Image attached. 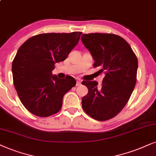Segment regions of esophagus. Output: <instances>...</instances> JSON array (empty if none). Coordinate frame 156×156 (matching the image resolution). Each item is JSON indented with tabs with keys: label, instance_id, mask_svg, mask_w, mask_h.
Here are the masks:
<instances>
[{
	"label": "esophagus",
	"instance_id": "1",
	"mask_svg": "<svg viewBox=\"0 0 156 156\" xmlns=\"http://www.w3.org/2000/svg\"><path fill=\"white\" fill-rule=\"evenodd\" d=\"M80 85H81V81H80V80H77V82H76V86H80Z\"/></svg>",
	"mask_w": 156,
	"mask_h": 156
}]
</instances>
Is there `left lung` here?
Instances as JSON below:
<instances>
[{"instance_id":"left-lung-1","label":"left lung","mask_w":156,"mask_h":156,"mask_svg":"<svg viewBox=\"0 0 156 156\" xmlns=\"http://www.w3.org/2000/svg\"><path fill=\"white\" fill-rule=\"evenodd\" d=\"M81 41L89 50L100 73L105 76L101 87L94 81L82 82L88 88L82 107L90 117L105 121L115 117L129 101L135 86L137 58L122 37L113 34H82Z\"/></svg>"}]
</instances>
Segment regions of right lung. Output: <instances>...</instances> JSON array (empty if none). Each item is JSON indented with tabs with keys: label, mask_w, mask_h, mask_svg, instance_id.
I'll list each match as a JSON object with an SVG mask.
<instances>
[{
	"label": "right lung",
	"mask_w": 156,
	"mask_h": 156,
	"mask_svg": "<svg viewBox=\"0 0 156 156\" xmlns=\"http://www.w3.org/2000/svg\"><path fill=\"white\" fill-rule=\"evenodd\" d=\"M81 34H40L19 47L12 63L13 84L21 103L31 114L46 117L60 110L64 95L76 81L70 76L60 79L52 71L56 62L67 58Z\"/></svg>",
	"instance_id": "obj_1"
}]
</instances>
